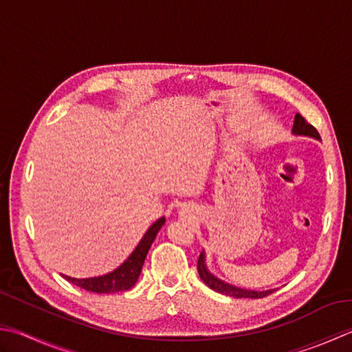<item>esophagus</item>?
<instances>
[{
    "label": "esophagus",
    "mask_w": 352,
    "mask_h": 352,
    "mask_svg": "<svg viewBox=\"0 0 352 352\" xmlns=\"http://www.w3.org/2000/svg\"><path fill=\"white\" fill-rule=\"evenodd\" d=\"M192 213H194V209H192L190 206H183V208L180 209V215L182 217L188 218V217H192Z\"/></svg>",
    "instance_id": "1"
}]
</instances>
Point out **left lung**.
Masks as SVG:
<instances>
[{
    "instance_id": "8db88e82",
    "label": "left lung",
    "mask_w": 352,
    "mask_h": 352,
    "mask_svg": "<svg viewBox=\"0 0 352 352\" xmlns=\"http://www.w3.org/2000/svg\"><path fill=\"white\" fill-rule=\"evenodd\" d=\"M292 133L294 135L311 137V139L320 140V135L318 133V129H316L313 125H309V123L299 113L294 116V123H293ZM198 273H199V278H201L204 284L208 285L209 288H212L213 292L221 293V294H226V296H232V298L261 299V298H265V296H268V294H272L274 290H276V288H272V290H263V292L249 290V288H241V287H236V285H232V284H229V282L217 278L215 274H213L208 268L204 250L201 252V254H199V258H198Z\"/></svg>"
}]
</instances>
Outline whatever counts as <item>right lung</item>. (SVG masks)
<instances>
[{
    "instance_id": "right-lung-1",
    "label": "right lung",
    "mask_w": 352,
    "mask_h": 352,
    "mask_svg": "<svg viewBox=\"0 0 352 352\" xmlns=\"http://www.w3.org/2000/svg\"><path fill=\"white\" fill-rule=\"evenodd\" d=\"M166 221V218L162 217L158 218L154 224H151L149 229L144 233L143 238L139 241L133 253L123 261V263L116 268V270L109 272L107 274H102V276H94V278H85V279H76L62 274L68 282L84 288L87 292L91 293H119V292H126L131 287L135 285L137 279H139L142 273V267L144 263V258L153 245L154 239L157 236L158 230L162 229V226Z\"/></svg>"
}]
</instances>
